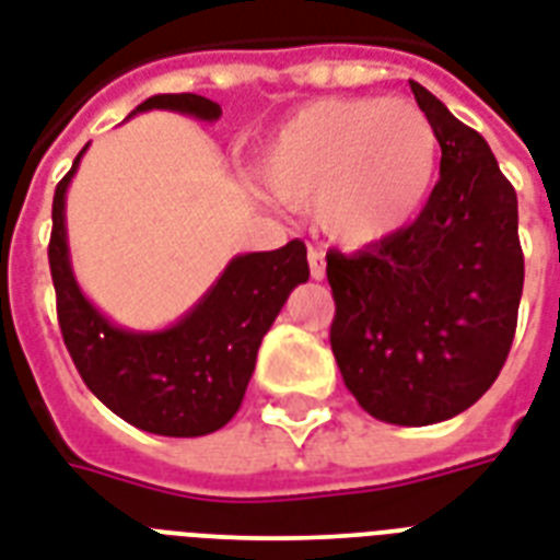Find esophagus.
<instances>
[{
	"instance_id": "obj_1",
	"label": "esophagus",
	"mask_w": 560,
	"mask_h": 560,
	"mask_svg": "<svg viewBox=\"0 0 560 560\" xmlns=\"http://www.w3.org/2000/svg\"><path fill=\"white\" fill-rule=\"evenodd\" d=\"M306 257H310L312 280H324V275H327V268H324V250L310 248V250H306Z\"/></svg>"
}]
</instances>
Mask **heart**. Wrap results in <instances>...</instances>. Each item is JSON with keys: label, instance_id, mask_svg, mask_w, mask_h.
I'll use <instances>...</instances> for the list:
<instances>
[{"label": "heart", "instance_id": "1", "mask_svg": "<svg viewBox=\"0 0 560 560\" xmlns=\"http://www.w3.org/2000/svg\"><path fill=\"white\" fill-rule=\"evenodd\" d=\"M438 158L435 125L409 98H324L268 137L254 177L275 201L312 207L329 240L365 248L418 215Z\"/></svg>", "mask_w": 560, "mask_h": 560}]
</instances>
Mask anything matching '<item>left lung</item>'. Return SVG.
Returning <instances> with one entry per match:
<instances>
[{"label": "left lung", "mask_w": 560, "mask_h": 560, "mask_svg": "<svg viewBox=\"0 0 560 560\" xmlns=\"http://www.w3.org/2000/svg\"><path fill=\"white\" fill-rule=\"evenodd\" d=\"M435 125L441 177L427 207L383 242L327 254L332 357L359 406L397 427L470 409L500 376L517 329V192L482 133L409 81Z\"/></svg>", "instance_id": "8db88e82"}]
</instances>
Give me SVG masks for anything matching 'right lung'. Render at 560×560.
I'll list each match as a JSON object with an SVG mask.
<instances>
[{
	"instance_id": "1",
	"label": "right lung",
	"mask_w": 560,
	"mask_h": 560,
	"mask_svg": "<svg viewBox=\"0 0 560 560\" xmlns=\"http://www.w3.org/2000/svg\"><path fill=\"white\" fill-rule=\"evenodd\" d=\"M175 110L215 122L221 107L195 93L151 95L133 110ZM131 114V116H133ZM84 151L55 189L49 268L58 324L86 388L131 427L168 438H198L240 411L257 350L298 283L310 280L306 245L240 254L172 327L154 332L116 327L81 292L67 245V189Z\"/></svg>"
}]
</instances>
